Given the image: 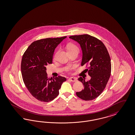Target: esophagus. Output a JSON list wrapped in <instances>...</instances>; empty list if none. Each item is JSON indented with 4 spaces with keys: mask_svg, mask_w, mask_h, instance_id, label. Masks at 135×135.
<instances>
[{
    "mask_svg": "<svg viewBox=\"0 0 135 135\" xmlns=\"http://www.w3.org/2000/svg\"><path fill=\"white\" fill-rule=\"evenodd\" d=\"M69 80H70L71 82H76L77 81V79L76 78H73V77L70 78L69 79Z\"/></svg>",
    "mask_w": 135,
    "mask_h": 135,
    "instance_id": "obj_1",
    "label": "esophagus"
}]
</instances>
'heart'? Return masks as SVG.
<instances>
[{
    "instance_id": "b5f03b06",
    "label": "heart",
    "mask_w": 135,
    "mask_h": 135,
    "mask_svg": "<svg viewBox=\"0 0 135 135\" xmlns=\"http://www.w3.org/2000/svg\"><path fill=\"white\" fill-rule=\"evenodd\" d=\"M67 49L68 52H71L73 51H79V49L78 47L74 44L73 43H70L67 46Z\"/></svg>"
}]
</instances>
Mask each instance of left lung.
I'll use <instances>...</instances> for the list:
<instances>
[{"instance_id":"1","label":"left lung","mask_w":135,"mask_h":135,"mask_svg":"<svg viewBox=\"0 0 135 135\" xmlns=\"http://www.w3.org/2000/svg\"><path fill=\"white\" fill-rule=\"evenodd\" d=\"M69 38L76 41L82 48L81 65H88V75L91 79L87 82L82 77L78 80L84 88L76 92V96L86 101L94 99L102 93L110 76L112 65L109 54L103 43L88 34L71 36Z\"/></svg>"}]
</instances>
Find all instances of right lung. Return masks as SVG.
I'll use <instances>...</instances> for the list:
<instances>
[{
	"mask_svg": "<svg viewBox=\"0 0 135 135\" xmlns=\"http://www.w3.org/2000/svg\"><path fill=\"white\" fill-rule=\"evenodd\" d=\"M66 37L45 38L33 42L23 53L21 72L23 82L31 94L42 102L55 98L66 78H48L46 66L52 63L55 48Z\"/></svg>",
	"mask_w": 135,
	"mask_h": 135,
	"instance_id": "right-lung-1",
	"label": "right lung"
}]
</instances>
